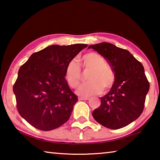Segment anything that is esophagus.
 <instances>
[{"label": "esophagus", "instance_id": "1", "mask_svg": "<svg viewBox=\"0 0 160 160\" xmlns=\"http://www.w3.org/2000/svg\"><path fill=\"white\" fill-rule=\"evenodd\" d=\"M89 97H78V99L79 100H88Z\"/></svg>", "mask_w": 160, "mask_h": 160}]
</instances>
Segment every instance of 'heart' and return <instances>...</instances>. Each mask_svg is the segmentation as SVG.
Returning <instances> with one entry per match:
<instances>
[{"label": "heart", "mask_w": 160, "mask_h": 160, "mask_svg": "<svg viewBox=\"0 0 160 160\" xmlns=\"http://www.w3.org/2000/svg\"><path fill=\"white\" fill-rule=\"evenodd\" d=\"M79 64L72 60L67 64L65 70V80L71 88H76L81 80V69L90 70L87 77L89 82L82 84L76 91L78 95L89 97L107 92L112 88L115 81V75L99 54L90 52L80 58Z\"/></svg>", "instance_id": "obj_1"}]
</instances>
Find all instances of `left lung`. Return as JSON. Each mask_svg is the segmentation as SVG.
I'll return each mask as SVG.
<instances>
[{
    "instance_id": "left-lung-1",
    "label": "left lung",
    "mask_w": 160,
    "mask_h": 160,
    "mask_svg": "<svg viewBox=\"0 0 160 160\" xmlns=\"http://www.w3.org/2000/svg\"><path fill=\"white\" fill-rule=\"evenodd\" d=\"M88 48L104 56L115 75L111 90L100 98L101 105L93 111L94 118L110 129L128 126L141 115L150 89L144 68L128 51L110 43L90 45Z\"/></svg>"
}]
</instances>
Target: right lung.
<instances>
[{"label":"right lung","mask_w":160,"mask_h":160,"mask_svg":"<svg viewBox=\"0 0 160 160\" xmlns=\"http://www.w3.org/2000/svg\"><path fill=\"white\" fill-rule=\"evenodd\" d=\"M87 47L51 45L32 54L20 68L13 92L19 113L31 126L48 131L68 120L78 97L65 80V70Z\"/></svg>","instance_id":"add662e5"}]
</instances>
